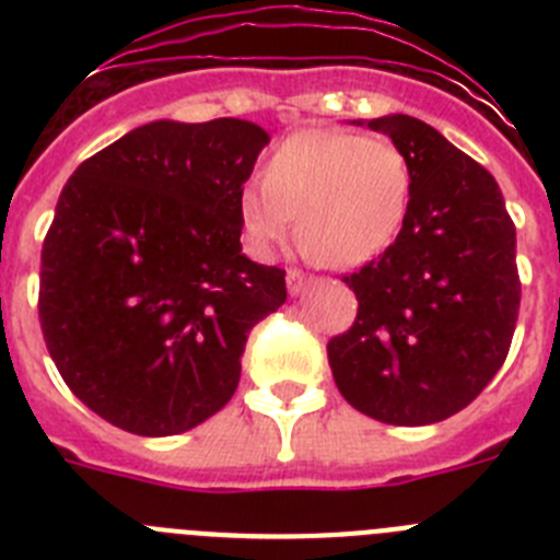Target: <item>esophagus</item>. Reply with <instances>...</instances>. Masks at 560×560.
Here are the masks:
<instances>
[{
  "mask_svg": "<svg viewBox=\"0 0 560 560\" xmlns=\"http://www.w3.org/2000/svg\"><path fill=\"white\" fill-rule=\"evenodd\" d=\"M285 283H289L291 294H303L305 285H308V275H303L300 269H289V275H285Z\"/></svg>",
  "mask_w": 560,
  "mask_h": 560,
  "instance_id": "1",
  "label": "esophagus"
}]
</instances>
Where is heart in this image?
I'll return each mask as SVG.
<instances>
[{
    "label": "heart",
    "instance_id": "heart-1",
    "mask_svg": "<svg viewBox=\"0 0 560 560\" xmlns=\"http://www.w3.org/2000/svg\"><path fill=\"white\" fill-rule=\"evenodd\" d=\"M412 199V162L389 137L294 133L266 160L264 182L241 190V224L255 249L296 237L325 266L350 269L393 244Z\"/></svg>",
    "mask_w": 560,
    "mask_h": 560
}]
</instances>
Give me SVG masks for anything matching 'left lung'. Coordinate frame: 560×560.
<instances>
[{"instance_id":"1","label":"left lung","mask_w":560,"mask_h":560,"mask_svg":"<svg viewBox=\"0 0 560 560\" xmlns=\"http://www.w3.org/2000/svg\"><path fill=\"white\" fill-rule=\"evenodd\" d=\"M412 162L398 237L341 280L355 323L328 341L350 407L393 427H427L465 409L508 359L522 303L516 226L497 179L409 114L370 120Z\"/></svg>"}]
</instances>
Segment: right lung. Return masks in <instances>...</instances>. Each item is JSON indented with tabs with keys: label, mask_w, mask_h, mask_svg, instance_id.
<instances>
[{
	"label": "right lung",
	"mask_w": 560,
	"mask_h": 560,
	"mask_svg": "<svg viewBox=\"0 0 560 560\" xmlns=\"http://www.w3.org/2000/svg\"><path fill=\"white\" fill-rule=\"evenodd\" d=\"M269 133L156 120L89 156L58 196L38 319L67 387L112 427L167 438L235 395L285 271L241 255V190Z\"/></svg>",
	"instance_id": "right-lung-1"
}]
</instances>
